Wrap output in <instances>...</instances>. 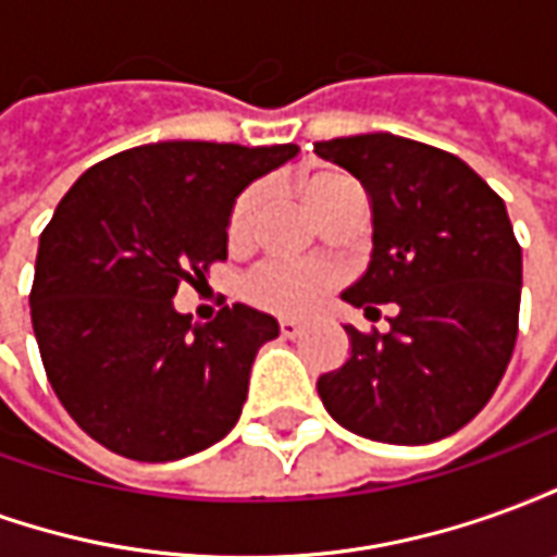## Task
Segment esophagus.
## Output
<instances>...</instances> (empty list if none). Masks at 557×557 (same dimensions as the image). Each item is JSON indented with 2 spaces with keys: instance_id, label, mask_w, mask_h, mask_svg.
Instances as JSON below:
<instances>
[{
  "instance_id": "esophagus-1",
  "label": "esophagus",
  "mask_w": 557,
  "mask_h": 557,
  "mask_svg": "<svg viewBox=\"0 0 557 557\" xmlns=\"http://www.w3.org/2000/svg\"><path fill=\"white\" fill-rule=\"evenodd\" d=\"M304 331V322H298V319H289V315H286V319H280V334H283V337H298V334H301Z\"/></svg>"
}]
</instances>
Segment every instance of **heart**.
<instances>
[{"label":"heart","mask_w":557,"mask_h":557,"mask_svg":"<svg viewBox=\"0 0 557 557\" xmlns=\"http://www.w3.org/2000/svg\"><path fill=\"white\" fill-rule=\"evenodd\" d=\"M346 175L337 172H315L310 178H304L301 196L304 206L310 208V214L315 218V211L325 206L327 199L339 194L343 187H349ZM265 202V190L262 187H250L247 194L235 202L230 220L232 238H247L253 230L256 214ZM334 283V271L322 265H298V262H286V259H268L244 277V298L253 301L256 307H265L274 313H304L310 310L327 286Z\"/></svg>","instance_id":"1"}]
</instances>
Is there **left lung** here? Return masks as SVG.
Here are the masks:
<instances>
[{"label":"left lung","mask_w":557,"mask_h":557,"mask_svg":"<svg viewBox=\"0 0 557 557\" xmlns=\"http://www.w3.org/2000/svg\"><path fill=\"white\" fill-rule=\"evenodd\" d=\"M370 199V265L339 298L394 304L387 334H349V358L319 375L331 418L385 444H430L474 418L510 363L522 247L504 199L450 151L394 134L315 143Z\"/></svg>","instance_id":"obj_1"}]
</instances>
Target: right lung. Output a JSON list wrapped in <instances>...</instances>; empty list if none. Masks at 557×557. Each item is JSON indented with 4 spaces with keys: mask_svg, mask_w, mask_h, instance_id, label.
Masks as SVG:
<instances>
[{
    "mask_svg": "<svg viewBox=\"0 0 557 557\" xmlns=\"http://www.w3.org/2000/svg\"><path fill=\"white\" fill-rule=\"evenodd\" d=\"M295 154L166 139L95 163L62 196L38 242L32 327L55 397L95 442L172 462L238 423L277 319L232 304L199 325L172 298L226 259L235 199Z\"/></svg>",
    "mask_w": 557,
    "mask_h": 557,
    "instance_id": "1",
    "label": "right lung"
}]
</instances>
